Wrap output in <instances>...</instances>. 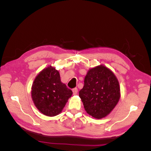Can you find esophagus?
<instances>
[{"instance_id":"obj_1","label":"esophagus","mask_w":151,"mask_h":151,"mask_svg":"<svg viewBox=\"0 0 151 151\" xmlns=\"http://www.w3.org/2000/svg\"><path fill=\"white\" fill-rule=\"evenodd\" d=\"M72 92H73V94L74 95H76L77 94V93H78V89H77V88H74L72 89Z\"/></svg>"}]
</instances>
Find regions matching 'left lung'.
Masks as SVG:
<instances>
[{"instance_id":"1","label":"left lung","mask_w":151,"mask_h":151,"mask_svg":"<svg viewBox=\"0 0 151 151\" xmlns=\"http://www.w3.org/2000/svg\"><path fill=\"white\" fill-rule=\"evenodd\" d=\"M79 95L86 111L93 118L101 119L108 115L119 101V83L109 68L100 65L87 72Z\"/></svg>"}]
</instances>
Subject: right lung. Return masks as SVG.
<instances>
[{
	"instance_id": "add662e5",
	"label": "right lung",
	"mask_w": 151,
	"mask_h": 151,
	"mask_svg": "<svg viewBox=\"0 0 151 151\" xmlns=\"http://www.w3.org/2000/svg\"><path fill=\"white\" fill-rule=\"evenodd\" d=\"M72 91L62 83L55 67L48 66L36 76L31 88V98L38 110L48 116L60 114Z\"/></svg>"
}]
</instances>
